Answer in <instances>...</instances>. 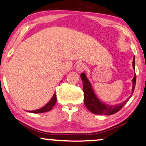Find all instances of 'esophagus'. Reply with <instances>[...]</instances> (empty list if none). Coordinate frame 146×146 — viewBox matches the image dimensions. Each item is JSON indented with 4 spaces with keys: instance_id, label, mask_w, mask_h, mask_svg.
<instances>
[{
    "instance_id": "esophagus-1",
    "label": "esophagus",
    "mask_w": 146,
    "mask_h": 146,
    "mask_svg": "<svg viewBox=\"0 0 146 146\" xmlns=\"http://www.w3.org/2000/svg\"><path fill=\"white\" fill-rule=\"evenodd\" d=\"M85 68H86V66H85V64H84L83 63H79L77 64V65L76 66V69L77 70V71H84Z\"/></svg>"
}]
</instances>
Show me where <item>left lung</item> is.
I'll list each match as a JSON object with an SVG mask.
<instances>
[{"label": "left lung", "mask_w": 146, "mask_h": 146, "mask_svg": "<svg viewBox=\"0 0 146 146\" xmlns=\"http://www.w3.org/2000/svg\"><path fill=\"white\" fill-rule=\"evenodd\" d=\"M133 68L135 70V56H133ZM81 78H82L83 82V91L84 92V104L90 112L96 114L112 115V114H115L116 112L119 111L131 97L136 84V75L135 74L134 77L132 79L133 87L131 94L130 96L124 102L120 103L119 104L110 105L102 102L96 96L92 86L91 83L88 80L86 73H82L81 74Z\"/></svg>", "instance_id": "8db88e82"}]
</instances>
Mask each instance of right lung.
<instances>
[{"mask_svg":"<svg viewBox=\"0 0 146 146\" xmlns=\"http://www.w3.org/2000/svg\"><path fill=\"white\" fill-rule=\"evenodd\" d=\"M56 100L57 99H56V93H54V94H53L52 97V98L50 99V100L49 102L45 105V106L42 107V108H40V109H38L36 110H32V111H27V112H32V113H43V112L50 111V110L52 109V107L54 106L55 104H56Z\"/></svg>","mask_w":146,"mask_h":146,"instance_id":"right-lung-1","label":"right lung"}]
</instances>
